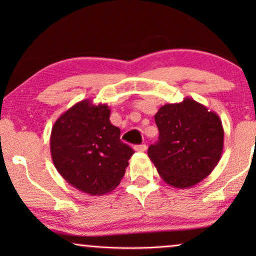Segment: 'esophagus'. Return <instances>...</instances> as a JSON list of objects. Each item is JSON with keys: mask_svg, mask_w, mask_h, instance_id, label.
Masks as SVG:
<instances>
[{"mask_svg": "<svg viewBox=\"0 0 256 256\" xmlns=\"http://www.w3.org/2000/svg\"><path fill=\"white\" fill-rule=\"evenodd\" d=\"M134 150L146 152V144H144V143H142V144H138V146H134Z\"/></svg>", "mask_w": 256, "mask_h": 256, "instance_id": "obj_1", "label": "esophagus"}]
</instances>
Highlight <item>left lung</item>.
Returning a JSON list of instances; mask_svg holds the SVG:
<instances>
[{"label":"left lung","mask_w":256,"mask_h":256,"mask_svg":"<svg viewBox=\"0 0 256 256\" xmlns=\"http://www.w3.org/2000/svg\"><path fill=\"white\" fill-rule=\"evenodd\" d=\"M155 122L158 140L148 148V156L167 184L189 188L210 176L224 146V128L216 113L185 98L162 106Z\"/></svg>","instance_id":"1"}]
</instances>
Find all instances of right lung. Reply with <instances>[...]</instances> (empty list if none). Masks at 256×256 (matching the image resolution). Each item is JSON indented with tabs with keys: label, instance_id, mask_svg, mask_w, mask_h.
Instances as JSON below:
<instances>
[{
	"label": "right lung",
	"instance_id": "obj_1",
	"mask_svg": "<svg viewBox=\"0 0 256 256\" xmlns=\"http://www.w3.org/2000/svg\"><path fill=\"white\" fill-rule=\"evenodd\" d=\"M106 104L79 102L56 120L52 130V162L72 186L104 195L118 186L134 149L120 140Z\"/></svg>",
	"mask_w": 256,
	"mask_h": 256
}]
</instances>
